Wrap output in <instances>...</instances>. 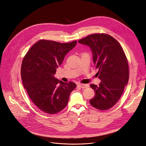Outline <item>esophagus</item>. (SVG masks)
Segmentation results:
<instances>
[{"instance_id": "esophagus-1", "label": "esophagus", "mask_w": 146, "mask_h": 146, "mask_svg": "<svg viewBox=\"0 0 146 146\" xmlns=\"http://www.w3.org/2000/svg\"><path fill=\"white\" fill-rule=\"evenodd\" d=\"M77 86H80V88H88L89 87L88 85V84H77Z\"/></svg>"}]
</instances>
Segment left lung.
<instances>
[{"label":"left lung","instance_id":"8db88e82","mask_svg":"<svg viewBox=\"0 0 146 146\" xmlns=\"http://www.w3.org/2000/svg\"><path fill=\"white\" fill-rule=\"evenodd\" d=\"M78 43L90 48L101 80L99 86L90 85L95 95L90 103L100 110L110 109L118 101L128 83L129 66L125 52L114 38L106 34L90 35Z\"/></svg>","mask_w":146,"mask_h":146}]
</instances>
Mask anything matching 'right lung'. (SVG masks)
Wrapping results in <instances>:
<instances>
[{"mask_svg":"<svg viewBox=\"0 0 146 146\" xmlns=\"http://www.w3.org/2000/svg\"><path fill=\"white\" fill-rule=\"evenodd\" d=\"M77 41L61 43L40 40L35 43L23 60L21 76L30 99L41 111L55 114L67 105L74 82L65 83L55 78L56 69Z\"/></svg>","mask_w":146,"mask_h":146,"instance_id":"1","label":"right lung"}]
</instances>
